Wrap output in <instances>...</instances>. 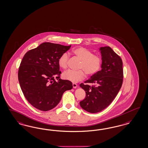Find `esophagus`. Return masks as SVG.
Instances as JSON below:
<instances>
[{
  "label": "esophagus",
  "mask_w": 148,
  "mask_h": 148,
  "mask_svg": "<svg viewBox=\"0 0 148 148\" xmlns=\"http://www.w3.org/2000/svg\"><path fill=\"white\" fill-rule=\"evenodd\" d=\"M77 87V84H73V87L74 88H76Z\"/></svg>",
  "instance_id": "esophagus-1"
}]
</instances>
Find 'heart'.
<instances>
[{
	"instance_id": "heart-1",
	"label": "heart",
	"mask_w": 148,
	"mask_h": 148,
	"mask_svg": "<svg viewBox=\"0 0 148 148\" xmlns=\"http://www.w3.org/2000/svg\"><path fill=\"white\" fill-rule=\"evenodd\" d=\"M72 53L81 60L79 68L82 69L88 75H93L101 69L102 58L98 55H93L92 51L84 47H79L73 50ZM68 59L69 56L66 53H63L59 58L58 64L62 69H66ZM85 75V73L82 70H68L62 74V77L64 80L76 83L84 79Z\"/></svg>"
}]
</instances>
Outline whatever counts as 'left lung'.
<instances>
[{"label": "left lung", "mask_w": 148, "mask_h": 148, "mask_svg": "<svg viewBox=\"0 0 148 148\" xmlns=\"http://www.w3.org/2000/svg\"><path fill=\"white\" fill-rule=\"evenodd\" d=\"M99 51L102 57L101 70L85 81L86 84L80 85L86 92L80 105L90 113L100 112L108 107L119 92L123 81L120 57L109 46L101 47Z\"/></svg>", "instance_id": "1"}]
</instances>
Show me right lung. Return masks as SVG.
Returning <instances> with one entry per match:
<instances>
[{"label":"right lung","instance_id":"obj_1","mask_svg":"<svg viewBox=\"0 0 148 148\" xmlns=\"http://www.w3.org/2000/svg\"><path fill=\"white\" fill-rule=\"evenodd\" d=\"M71 47L46 42L28 51L18 72L21 90L27 100L42 111L54 108L72 82L60 79L58 59ZM58 80L57 81L55 80Z\"/></svg>","mask_w":148,"mask_h":148}]
</instances>
